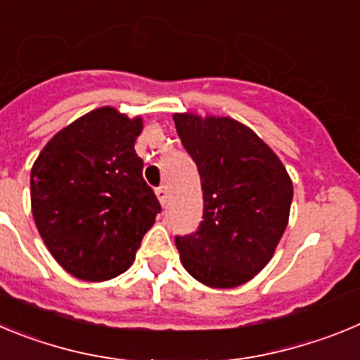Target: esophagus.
Instances as JSON below:
<instances>
[{
    "label": "esophagus",
    "mask_w": 360,
    "mask_h": 360,
    "mask_svg": "<svg viewBox=\"0 0 360 360\" xmlns=\"http://www.w3.org/2000/svg\"><path fill=\"white\" fill-rule=\"evenodd\" d=\"M155 193H157V196H158V200H160V203L162 205H165V203H167V187L165 186H160V187H157V191H155Z\"/></svg>",
    "instance_id": "obj_1"
}]
</instances>
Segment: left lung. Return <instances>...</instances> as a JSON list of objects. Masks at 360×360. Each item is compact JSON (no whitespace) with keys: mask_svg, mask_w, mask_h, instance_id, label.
Wrapping results in <instances>:
<instances>
[{"mask_svg":"<svg viewBox=\"0 0 360 360\" xmlns=\"http://www.w3.org/2000/svg\"><path fill=\"white\" fill-rule=\"evenodd\" d=\"M173 119L203 191L198 229L174 236L182 265L207 287L243 285L270 262L287 229L290 176L274 151L238 120L186 113Z\"/></svg>","mask_w":360,"mask_h":360,"instance_id":"1","label":"left lung"}]
</instances>
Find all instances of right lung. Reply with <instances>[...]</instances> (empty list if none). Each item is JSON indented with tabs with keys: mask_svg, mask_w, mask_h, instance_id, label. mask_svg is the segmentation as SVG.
Segmentation results:
<instances>
[{
	"mask_svg": "<svg viewBox=\"0 0 360 360\" xmlns=\"http://www.w3.org/2000/svg\"><path fill=\"white\" fill-rule=\"evenodd\" d=\"M142 120L98 108L61 129L30 173L32 214L57 263L84 281L126 272L162 211L142 176Z\"/></svg>",
	"mask_w": 360,
	"mask_h": 360,
	"instance_id": "right-lung-1",
	"label": "right lung"
}]
</instances>
